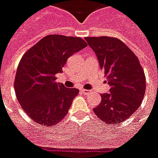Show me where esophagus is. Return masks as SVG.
I'll return each instance as SVG.
<instances>
[{
    "mask_svg": "<svg viewBox=\"0 0 158 158\" xmlns=\"http://www.w3.org/2000/svg\"><path fill=\"white\" fill-rule=\"evenodd\" d=\"M81 92L83 94H87L89 93V90H86V89H81Z\"/></svg>",
    "mask_w": 158,
    "mask_h": 158,
    "instance_id": "obj_1",
    "label": "esophagus"
}]
</instances>
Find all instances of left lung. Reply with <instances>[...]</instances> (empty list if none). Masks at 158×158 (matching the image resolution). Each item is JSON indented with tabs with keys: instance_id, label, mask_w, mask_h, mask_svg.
Returning <instances> with one entry per match:
<instances>
[{
	"instance_id": "8db88e82",
	"label": "left lung",
	"mask_w": 158,
	"mask_h": 158,
	"mask_svg": "<svg viewBox=\"0 0 158 158\" xmlns=\"http://www.w3.org/2000/svg\"><path fill=\"white\" fill-rule=\"evenodd\" d=\"M85 40L110 86V93L101 95V102L94 111L105 123L118 124L131 117L141 104L146 87L143 69L132 51L118 39L102 36Z\"/></svg>"
}]
</instances>
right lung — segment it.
<instances>
[{
  "label": "right lung",
  "mask_w": 158,
  "mask_h": 158,
  "mask_svg": "<svg viewBox=\"0 0 158 158\" xmlns=\"http://www.w3.org/2000/svg\"><path fill=\"white\" fill-rule=\"evenodd\" d=\"M87 46L78 37L50 35L30 48L21 60L14 89L21 106L35 122L53 126L67 114L79 89L56 83L66 61Z\"/></svg>",
  "instance_id": "obj_1"
}]
</instances>
